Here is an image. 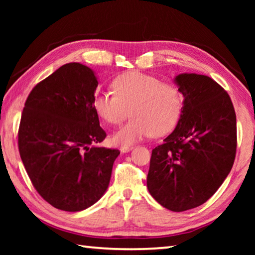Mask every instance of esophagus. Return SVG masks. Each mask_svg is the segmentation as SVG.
<instances>
[{"mask_svg": "<svg viewBox=\"0 0 255 255\" xmlns=\"http://www.w3.org/2000/svg\"><path fill=\"white\" fill-rule=\"evenodd\" d=\"M132 148L133 147H132V146H130V145H123L122 147H120V152H122V153H128V152H130Z\"/></svg>", "mask_w": 255, "mask_h": 255, "instance_id": "34e87169", "label": "esophagus"}]
</instances>
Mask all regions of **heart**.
<instances>
[{
    "label": "heart",
    "instance_id": "b5f03b06",
    "mask_svg": "<svg viewBox=\"0 0 255 255\" xmlns=\"http://www.w3.org/2000/svg\"><path fill=\"white\" fill-rule=\"evenodd\" d=\"M113 93L97 91L93 108L110 125L131 119L115 133L117 144H132L153 133L163 136L173 129L181 117L184 98L178 85L165 83L156 76L128 72L112 81ZM129 110L128 111V109Z\"/></svg>",
    "mask_w": 255,
    "mask_h": 255
}]
</instances>
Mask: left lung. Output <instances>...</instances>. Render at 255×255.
<instances>
[{
  "instance_id": "left-lung-1",
  "label": "left lung",
  "mask_w": 255,
  "mask_h": 255,
  "mask_svg": "<svg viewBox=\"0 0 255 255\" xmlns=\"http://www.w3.org/2000/svg\"><path fill=\"white\" fill-rule=\"evenodd\" d=\"M184 97L178 125L152 150L147 188L172 211L200 206L227 178L236 154V115L228 93L209 76L180 74Z\"/></svg>"
}]
</instances>
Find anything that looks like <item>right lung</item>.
<instances>
[{"label":"right lung","instance_id":"1","mask_svg":"<svg viewBox=\"0 0 255 255\" xmlns=\"http://www.w3.org/2000/svg\"><path fill=\"white\" fill-rule=\"evenodd\" d=\"M98 80L91 68L68 63L27 98L18 144L37 192L64 211L84 210L105 195L120 152L99 147L107 133L93 108Z\"/></svg>","mask_w":255,"mask_h":255}]
</instances>
